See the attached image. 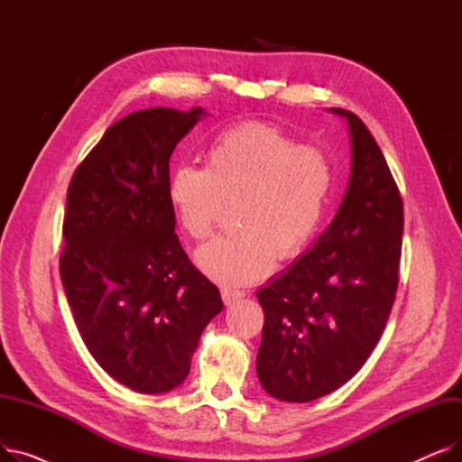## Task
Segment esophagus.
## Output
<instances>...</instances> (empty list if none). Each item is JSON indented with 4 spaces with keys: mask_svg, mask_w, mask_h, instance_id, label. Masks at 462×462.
Returning a JSON list of instances; mask_svg holds the SVG:
<instances>
[{
    "mask_svg": "<svg viewBox=\"0 0 462 462\" xmlns=\"http://www.w3.org/2000/svg\"><path fill=\"white\" fill-rule=\"evenodd\" d=\"M244 296H245V292H241V290H236V288H228V286L221 288V298H223L225 305H230V303H234V301L241 300V298H244Z\"/></svg>",
    "mask_w": 462,
    "mask_h": 462,
    "instance_id": "34e87169",
    "label": "esophagus"
}]
</instances>
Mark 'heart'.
Here are the masks:
<instances>
[{
  "mask_svg": "<svg viewBox=\"0 0 462 462\" xmlns=\"http://www.w3.org/2000/svg\"><path fill=\"white\" fill-rule=\"evenodd\" d=\"M333 189V164L317 145L298 143L281 127L247 121L217 134L204 168L178 166L168 200L181 230L206 239L234 204V234L197 253L215 282L241 286L268 275L275 258H298L317 236Z\"/></svg>",
  "mask_w": 462,
  "mask_h": 462,
  "instance_id": "obj_1",
  "label": "heart"
}]
</instances>
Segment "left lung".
Masks as SVG:
<instances>
[{
    "label": "left lung",
    "mask_w": 462,
    "mask_h": 462,
    "mask_svg": "<svg viewBox=\"0 0 462 462\" xmlns=\"http://www.w3.org/2000/svg\"><path fill=\"white\" fill-rule=\"evenodd\" d=\"M350 181L328 230L288 272L258 290L256 373L272 397L309 402L346 383L380 341L395 301L402 199L382 150L350 110Z\"/></svg>",
    "instance_id": "1"
}]
</instances>
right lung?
Listing matches in <instances>:
<instances>
[{
  "label": "right lung",
  "instance_id": "obj_1",
  "mask_svg": "<svg viewBox=\"0 0 462 462\" xmlns=\"http://www.w3.org/2000/svg\"><path fill=\"white\" fill-rule=\"evenodd\" d=\"M204 116L138 110L99 140L72 174L60 275L95 361L138 393H164L190 371L223 301L174 232L170 155Z\"/></svg>",
  "mask_w": 462,
  "mask_h": 462
}]
</instances>
